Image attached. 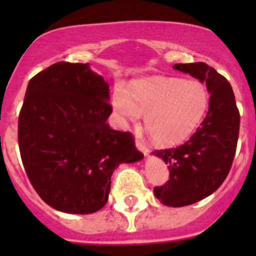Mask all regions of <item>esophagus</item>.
<instances>
[{
	"label": "esophagus",
	"mask_w": 256,
	"mask_h": 256,
	"mask_svg": "<svg viewBox=\"0 0 256 256\" xmlns=\"http://www.w3.org/2000/svg\"><path fill=\"white\" fill-rule=\"evenodd\" d=\"M136 147H138V150H140V151L142 152L144 156H148L150 150L147 148L146 144H144L142 141H141V140H136Z\"/></svg>",
	"instance_id": "obj_1"
}]
</instances>
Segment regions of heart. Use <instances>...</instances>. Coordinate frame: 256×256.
<instances>
[{
    "mask_svg": "<svg viewBox=\"0 0 256 256\" xmlns=\"http://www.w3.org/2000/svg\"><path fill=\"white\" fill-rule=\"evenodd\" d=\"M112 108L122 126L144 118V128L152 140L172 146L187 140L207 116L209 92L198 80L180 78L142 79L130 90L118 85L112 94Z\"/></svg>",
    "mask_w": 256,
    "mask_h": 256,
    "instance_id": "b5f03b06",
    "label": "heart"
}]
</instances>
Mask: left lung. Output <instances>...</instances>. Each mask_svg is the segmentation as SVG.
Listing matches in <instances>:
<instances>
[{
  "label": "left lung",
  "instance_id": "obj_1",
  "mask_svg": "<svg viewBox=\"0 0 256 256\" xmlns=\"http://www.w3.org/2000/svg\"><path fill=\"white\" fill-rule=\"evenodd\" d=\"M174 69L206 82L210 104L204 120L190 140L174 148L152 154L168 164L170 180L154 187L164 206L184 207L216 192L224 182L236 154L240 115L228 80L208 64H174Z\"/></svg>",
  "mask_w": 256,
  "mask_h": 256
}]
</instances>
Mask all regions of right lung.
<instances>
[{
	"label": "right lung",
	"instance_id": "add662e5",
	"mask_svg": "<svg viewBox=\"0 0 256 256\" xmlns=\"http://www.w3.org/2000/svg\"><path fill=\"white\" fill-rule=\"evenodd\" d=\"M109 100V84L88 63L59 62L28 82L18 144L33 188L52 208L100 210L118 164L144 158L130 132L110 128Z\"/></svg>",
	"mask_w": 256,
	"mask_h": 256
}]
</instances>
